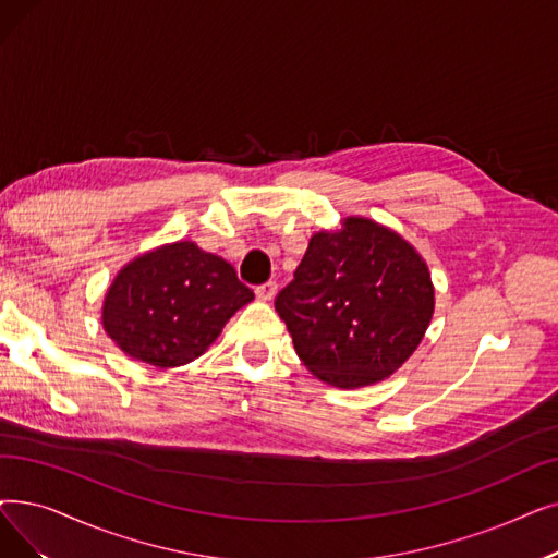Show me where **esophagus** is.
Returning <instances> with one entry per match:
<instances>
[{"mask_svg": "<svg viewBox=\"0 0 558 558\" xmlns=\"http://www.w3.org/2000/svg\"><path fill=\"white\" fill-rule=\"evenodd\" d=\"M276 292H278L276 282H264V284L255 287V294H257L259 301H271L276 296Z\"/></svg>", "mask_w": 558, "mask_h": 558, "instance_id": "obj_1", "label": "esophagus"}]
</instances>
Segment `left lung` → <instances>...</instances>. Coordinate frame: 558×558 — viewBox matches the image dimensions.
<instances>
[{
	"instance_id": "left-lung-1",
	"label": "left lung",
	"mask_w": 558,
	"mask_h": 558,
	"mask_svg": "<svg viewBox=\"0 0 558 558\" xmlns=\"http://www.w3.org/2000/svg\"><path fill=\"white\" fill-rule=\"evenodd\" d=\"M426 262L403 236L362 216L317 232L276 310L303 365L328 385L365 387L392 376L433 317Z\"/></svg>"
}]
</instances>
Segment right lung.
Returning <instances> with one entry per match:
<instances>
[{"label":"right lung","mask_w":558,"mask_h":558,"mask_svg":"<svg viewBox=\"0 0 558 558\" xmlns=\"http://www.w3.org/2000/svg\"><path fill=\"white\" fill-rule=\"evenodd\" d=\"M253 299L232 264L178 241L120 269L107 289L102 326L130 357L168 369L203 355Z\"/></svg>","instance_id":"1"}]
</instances>
